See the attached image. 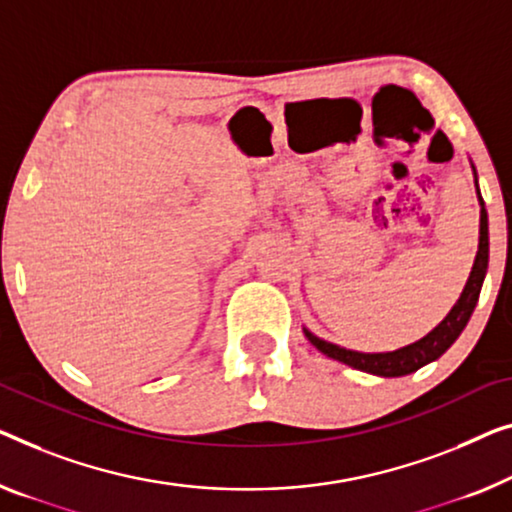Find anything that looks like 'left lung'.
<instances>
[{
	"label": "left lung",
	"mask_w": 512,
	"mask_h": 512,
	"mask_svg": "<svg viewBox=\"0 0 512 512\" xmlns=\"http://www.w3.org/2000/svg\"><path fill=\"white\" fill-rule=\"evenodd\" d=\"M480 197V190H478ZM480 204H483V197H480ZM487 257H490V236H487V211L485 204L480 209V243H478V255L474 262V269H471V276L467 280V287L457 303L453 305V310L448 312L444 322H441L437 329L432 333H427L423 340L414 342V345L402 347L398 352H388V354H361V352H352V349L331 345V342L319 340L317 335H312L310 331H305V338H308L312 345H315L319 352L335 358V361L352 365L356 370L370 372V375H379V377H402L409 375V372H416L418 368H423L425 363L434 361L441 354L446 352L448 347L457 340V335L464 331L467 326L471 312H474L478 296H480V287H483V278L487 271Z\"/></svg>",
	"instance_id": "1"
}]
</instances>
